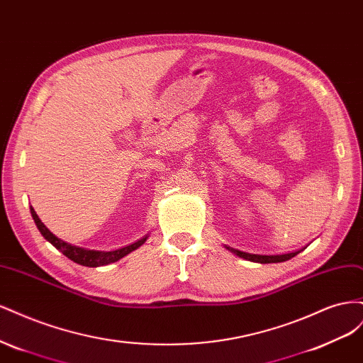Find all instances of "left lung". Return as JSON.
Segmentation results:
<instances>
[{"mask_svg": "<svg viewBox=\"0 0 363 363\" xmlns=\"http://www.w3.org/2000/svg\"><path fill=\"white\" fill-rule=\"evenodd\" d=\"M232 252H235L236 256L251 260V262H259V263H277V262H284V260H289L294 256L298 255L300 251H292L288 252V255H277V256H262V255H251V252H244V251H239L235 248H228Z\"/></svg>", "mask_w": 363, "mask_h": 363, "instance_id": "8db88e82", "label": "left lung"}]
</instances>
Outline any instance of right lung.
<instances>
[{
    "label": "right lung",
    "mask_w": 363,
    "mask_h": 363,
    "mask_svg": "<svg viewBox=\"0 0 363 363\" xmlns=\"http://www.w3.org/2000/svg\"><path fill=\"white\" fill-rule=\"evenodd\" d=\"M30 212H31V216H33V219H35V224L38 225L42 236L45 238L50 244L56 247L59 251H62L68 259H71L72 262L79 263V265H83V267L96 268V267H103V265H108V263L118 262L119 259H123L124 256H127L128 252L139 248L147 240V238H142L140 240H138V242L127 245L124 248L115 250V251H98V250H87V248H82V247H75L72 244L65 242V240L59 239L57 236H54L50 232V230L45 225H43V223L36 215L35 208L30 207Z\"/></svg>",
    "instance_id": "right-lung-1"
}]
</instances>
